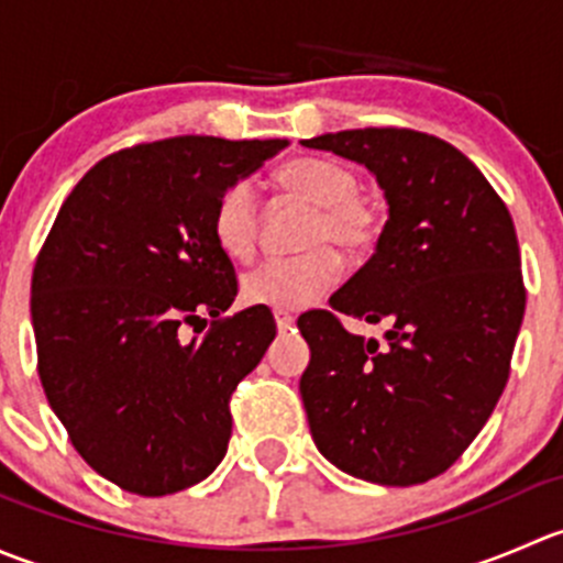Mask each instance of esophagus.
Instances as JSON below:
<instances>
[{
	"mask_svg": "<svg viewBox=\"0 0 563 563\" xmlns=\"http://www.w3.org/2000/svg\"><path fill=\"white\" fill-rule=\"evenodd\" d=\"M275 323L280 332H288V329L294 327V316L288 313V310H275Z\"/></svg>",
	"mask_w": 563,
	"mask_h": 563,
	"instance_id": "esophagus-1",
	"label": "esophagus"
}]
</instances>
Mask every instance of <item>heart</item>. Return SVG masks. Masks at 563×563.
<instances>
[{"label": "heart", "instance_id": "obj_1", "mask_svg": "<svg viewBox=\"0 0 563 563\" xmlns=\"http://www.w3.org/2000/svg\"><path fill=\"white\" fill-rule=\"evenodd\" d=\"M277 187L308 207L302 225L305 253L269 258L242 277L247 305L299 310L318 302L338 283L340 264L334 245L354 255L373 245L378 214L360 192V179L343 163L327 157H297L277 168ZM212 236L229 258L247 261L258 240V201L250 181H231L212 209Z\"/></svg>", "mask_w": 563, "mask_h": 563}]
</instances>
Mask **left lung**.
<instances>
[{"label": "left lung", "instance_id": "1", "mask_svg": "<svg viewBox=\"0 0 563 563\" xmlns=\"http://www.w3.org/2000/svg\"><path fill=\"white\" fill-rule=\"evenodd\" d=\"M302 144L362 163L389 203L376 253L329 297L332 310L299 318L310 433L356 479L419 485L468 450L507 387L526 313L512 214L435 135L365 128ZM340 314L389 322L388 345L351 335Z\"/></svg>", "mask_w": 563, "mask_h": 563}]
</instances>
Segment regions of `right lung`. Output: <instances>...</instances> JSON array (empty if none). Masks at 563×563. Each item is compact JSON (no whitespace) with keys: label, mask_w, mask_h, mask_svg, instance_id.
<instances>
[{"label":"right lung","mask_w":563,"mask_h":563,"mask_svg":"<svg viewBox=\"0 0 563 563\" xmlns=\"http://www.w3.org/2000/svg\"><path fill=\"white\" fill-rule=\"evenodd\" d=\"M283 146L179 135L113 152L45 236L32 272L40 382L78 455L122 490L168 496L225 457L229 400L277 327L261 305L223 316L236 275L212 209ZM185 325L205 334L181 341Z\"/></svg>","instance_id":"obj_1"}]
</instances>
